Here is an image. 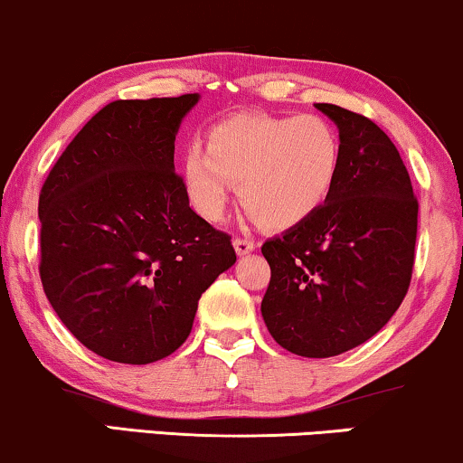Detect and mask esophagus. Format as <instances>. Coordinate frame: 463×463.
Listing matches in <instances>:
<instances>
[{"mask_svg": "<svg viewBox=\"0 0 463 463\" xmlns=\"http://www.w3.org/2000/svg\"><path fill=\"white\" fill-rule=\"evenodd\" d=\"M232 245H235L237 254H250V251L256 250V243L251 241V239H245V237H235V241H232Z\"/></svg>", "mask_w": 463, "mask_h": 463, "instance_id": "esophagus-1", "label": "esophagus"}]
</instances>
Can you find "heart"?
<instances>
[{"label":"heart","instance_id":"obj_1","mask_svg":"<svg viewBox=\"0 0 463 463\" xmlns=\"http://www.w3.org/2000/svg\"><path fill=\"white\" fill-rule=\"evenodd\" d=\"M342 168V140L320 115H241L218 124L207 151L190 147L184 179L196 212L218 222L232 184L256 222L290 228L314 215L331 196Z\"/></svg>","mask_w":463,"mask_h":463}]
</instances>
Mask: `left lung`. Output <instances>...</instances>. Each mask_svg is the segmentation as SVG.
<instances>
[{"label":"left lung","mask_w":463,"mask_h":463,"mask_svg":"<svg viewBox=\"0 0 463 463\" xmlns=\"http://www.w3.org/2000/svg\"><path fill=\"white\" fill-rule=\"evenodd\" d=\"M335 121L342 168L326 203L262 243L271 282L260 312L279 346L326 359L376 335L411 286L419 203L400 151L372 119L316 104Z\"/></svg>","instance_id":"obj_1"}]
</instances>
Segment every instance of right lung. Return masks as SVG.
Segmentation results:
<instances>
[{
  "label": "right lung",
  "mask_w": 463,
  "mask_h": 463,
  "mask_svg": "<svg viewBox=\"0 0 463 463\" xmlns=\"http://www.w3.org/2000/svg\"><path fill=\"white\" fill-rule=\"evenodd\" d=\"M198 93L98 110L40 190V279L68 331L109 361L175 353L198 299L235 265L231 237L192 212L175 137Z\"/></svg>",
  "instance_id": "right-lung-1"
}]
</instances>
